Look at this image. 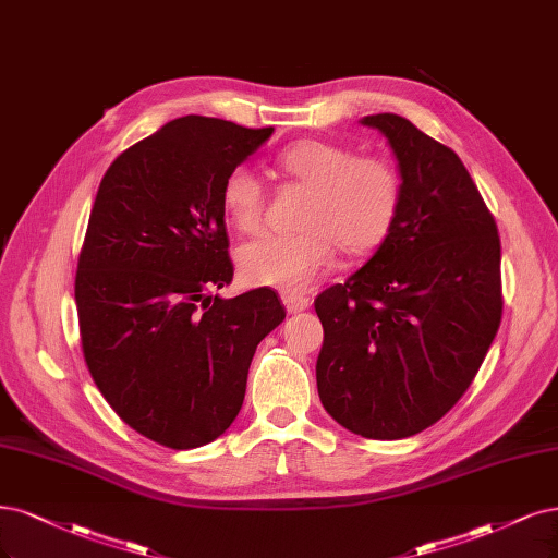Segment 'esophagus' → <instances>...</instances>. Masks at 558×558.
Here are the masks:
<instances>
[{"instance_id": "esophagus-1", "label": "esophagus", "mask_w": 558, "mask_h": 558, "mask_svg": "<svg viewBox=\"0 0 558 558\" xmlns=\"http://www.w3.org/2000/svg\"><path fill=\"white\" fill-rule=\"evenodd\" d=\"M281 302H283L288 314H298V312L310 310V304H312V300L302 293H283Z\"/></svg>"}]
</instances>
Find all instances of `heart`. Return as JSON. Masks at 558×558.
I'll return each mask as SVG.
<instances>
[{
    "mask_svg": "<svg viewBox=\"0 0 558 558\" xmlns=\"http://www.w3.org/2000/svg\"><path fill=\"white\" fill-rule=\"evenodd\" d=\"M286 178L310 189L298 233H267L238 252L242 281L300 291L343 254L364 256L390 235L401 205L397 166L332 141L304 138L277 157ZM223 215L240 233H256L265 194L252 170H230L221 186Z\"/></svg>",
    "mask_w": 558,
    "mask_h": 558,
    "instance_id": "b5f03b06",
    "label": "heart"
}]
</instances>
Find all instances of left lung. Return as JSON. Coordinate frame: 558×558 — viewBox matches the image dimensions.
I'll list each match as a JSON object with an SVG mask.
<instances>
[{"label": "left lung", "instance_id": "8db88e82", "mask_svg": "<svg viewBox=\"0 0 558 558\" xmlns=\"http://www.w3.org/2000/svg\"><path fill=\"white\" fill-rule=\"evenodd\" d=\"M395 151L390 235L314 306L318 397L364 438L420 434L462 399L501 325V240L454 151L392 112L367 114Z\"/></svg>", "mask_w": 558, "mask_h": 558}]
</instances>
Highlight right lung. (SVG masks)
Instances as JSON below:
<instances>
[{
  "label": "right lung",
  "instance_id": "right-lung-1",
  "mask_svg": "<svg viewBox=\"0 0 558 558\" xmlns=\"http://www.w3.org/2000/svg\"><path fill=\"white\" fill-rule=\"evenodd\" d=\"M272 126L186 114L131 145L96 191L75 272L87 369L131 429L201 448L238 417L256 345L286 318L270 288L233 281L221 186Z\"/></svg>",
  "mask_w": 558,
  "mask_h": 558
}]
</instances>
